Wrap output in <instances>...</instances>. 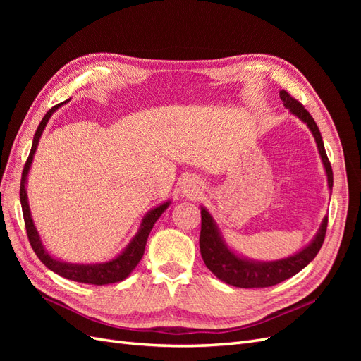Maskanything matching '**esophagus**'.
Masks as SVG:
<instances>
[{"label":"esophagus","mask_w":361,"mask_h":361,"mask_svg":"<svg viewBox=\"0 0 361 361\" xmlns=\"http://www.w3.org/2000/svg\"><path fill=\"white\" fill-rule=\"evenodd\" d=\"M182 192L192 199V197H195V195L200 192V187H199L197 182H195V180L187 179V180L183 182V185H182Z\"/></svg>","instance_id":"esophagus-1"}]
</instances>
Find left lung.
Here are the masks:
<instances>
[{
    "label": "left lung",
    "mask_w": 361,
    "mask_h": 361,
    "mask_svg": "<svg viewBox=\"0 0 361 361\" xmlns=\"http://www.w3.org/2000/svg\"><path fill=\"white\" fill-rule=\"evenodd\" d=\"M280 99L285 104L289 111L295 116H298L304 123H307L312 134L318 145V150L321 154L324 167L326 171V179H329V187L333 188V170L331 164L326 157V152L322 143V137L318 129V125L314 123L310 113L305 110L304 105L295 99L286 90H280ZM326 224L329 218H324V221L316 233L313 241L301 250L300 253L290 257L274 260V262H253L236 256L232 253L220 238V233L216 231V226L212 220L211 214L204 207H202V231H200V253L203 257L204 265L211 272L220 279L221 281L232 285L236 288H269L274 286L280 281L292 277L300 272L304 267H307L310 262L318 255V251L322 247L325 239Z\"/></svg>",
    "instance_id": "8db88e82"
}]
</instances>
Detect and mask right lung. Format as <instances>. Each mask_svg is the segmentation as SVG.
I'll return each mask as SVG.
<instances>
[{
  "instance_id": "right-lung-1",
  "label": "right lung",
  "mask_w": 361,
  "mask_h": 361,
  "mask_svg": "<svg viewBox=\"0 0 361 361\" xmlns=\"http://www.w3.org/2000/svg\"><path fill=\"white\" fill-rule=\"evenodd\" d=\"M63 104H66V102H61V104H57L56 106H52L51 110L45 116H43L42 122L35 134V140H32V146L30 150L28 159H27L24 170H23V179H20L19 195H20V204H23V214H24L28 241L31 244V248L35 250L36 256L42 260V264L64 279H69V280L78 281V283H89V285H97V286L110 285V283H116V281H122L130 274V271H133L138 265V262L141 260V257H143L146 243H147V238H149L152 227H154V224L157 223L161 214L167 209V206L170 203L167 202L164 204H159L158 207H155L154 211H150L143 218L138 233L135 235L133 241H130V244L125 248L123 253L110 262H105V264H94V265H78V264H68V262H61V260L51 257L48 255V251H45V248H43L39 233L36 231L35 224H32L30 207H28V202H27L28 197H27V191H25V182H27V174H28V170L31 166L32 157H35V154H36V147L39 145V140H40L43 129H45L52 113L56 111L57 108L61 106Z\"/></svg>"
}]
</instances>
